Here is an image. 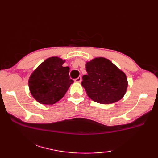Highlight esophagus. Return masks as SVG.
Wrapping results in <instances>:
<instances>
[{"label": "esophagus", "mask_w": 158, "mask_h": 158, "mask_svg": "<svg viewBox=\"0 0 158 158\" xmlns=\"http://www.w3.org/2000/svg\"><path fill=\"white\" fill-rule=\"evenodd\" d=\"M75 82H77V83H80V82H81V77H77V79H75Z\"/></svg>", "instance_id": "obj_1"}]
</instances>
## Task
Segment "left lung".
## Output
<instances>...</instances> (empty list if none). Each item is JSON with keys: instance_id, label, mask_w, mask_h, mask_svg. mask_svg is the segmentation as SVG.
<instances>
[{"instance_id": "left-lung-1", "label": "left lung", "mask_w": 158, "mask_h": 158, "mask_svg": "<svg viewBox=\"0 0 158 158\" xmlns=\"http://www.w3.org/2000/svg\"><path fill=\"white\" fill-rule=\"evenodd\" d=\"M87 75L82 77L81 85L94 102L111 104L119 101L126 94V74L105 58H96L86 62Z\"/></svg>"}]
</instances>
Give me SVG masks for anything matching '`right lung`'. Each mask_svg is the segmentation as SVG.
<instances>
[{
	"label": "right lung",
	"mask_w": 158,
	"mask_h": 158,
	"mask_svg": "<svg viewBox=\"0 0 158 158\" xmlns=\"http://www.w3.org/2000/svg\"><path fill=\"white\" fill-rule=\"evenodd\" d=\"M65 60L51 57L41 63L29 78L32 96L39 103L53 105L65 95L74 81L70 78L69 66H63Z\"/></svg>",
	"instance_id": "right-lung-1"
}]
</instances>
